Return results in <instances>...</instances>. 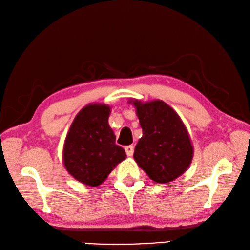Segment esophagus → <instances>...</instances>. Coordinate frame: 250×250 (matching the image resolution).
<instances>
[{"label": "esophagus", "instance_id": "1", "mask_svg": "<svg viewBox=\"0 0 250 250\" xmlns=\"http://www.w3.org/2000/svg\"><path fill=\"white\" fill-rule=\"evenodd\" d=\"M125 151H126V155L127 156H133V154H134V146H132V145H129V146H126L125 147Z\"/></svg>", "mask_w": 250, "mask_h": 250}]
</instances>
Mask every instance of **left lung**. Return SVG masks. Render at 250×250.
<instances>
[{
	"label": "left lung",
	"mask_w": 250,
	"mask_h": 250,
	"mask_svg": "<svg viewBox=\"0 0 250 250\" xmlns=\"http://www.w3.org/2000/svg\"><path fill=\"white\" fill-rule=\"evenodd\" d=\"M143 128L134 159L151 180L167 183L185 173L193 158L189 133L180 116L160 100H133Z\"/></svg>",
	"instance_id": "obj_1"
}]
</instances>
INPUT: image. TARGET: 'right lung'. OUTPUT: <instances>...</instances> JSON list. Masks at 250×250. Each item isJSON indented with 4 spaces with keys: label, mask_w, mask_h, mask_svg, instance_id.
<instances>
[{
    "label": "right lung",
    "mask_w": 250,
    "mask_h": 250,
    "mask_svg": "<svg viewBox=\"0 0 250 250\" xmlns=\"http://www.w3.org/2000/svg\"><path fill=\"white\" fill-rule=\"evenodd\" d=\"M111 107L89 104L74 117L63 145V165L83 185L98 187L126 158L108 125Z\"/></svg>",
    "instance_id": "obj_1"
}]
</instances>
